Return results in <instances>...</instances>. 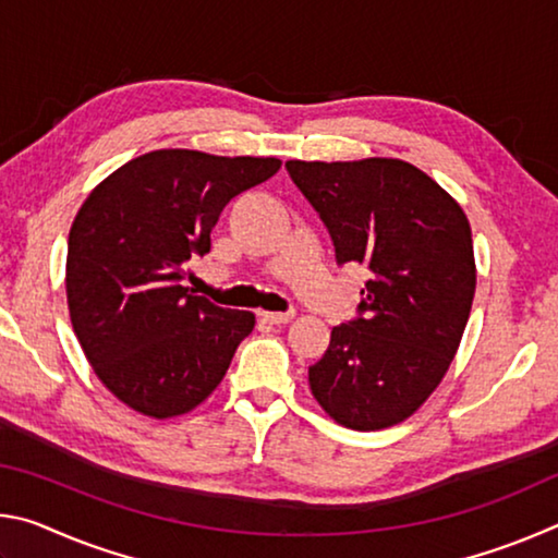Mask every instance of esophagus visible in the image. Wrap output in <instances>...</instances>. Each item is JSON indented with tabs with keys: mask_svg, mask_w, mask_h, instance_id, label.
<instances>
[{
	"mask_svg": "<svg viewBox=\"0 0 558 558\" xmlns=\"http://www.w3.org/2000/svg\"><path fill=\"white\" fill-rule=\"evenodd\" d=\"M292 317H295V313H260L263 323H270V325H288Z\"/></svg>",
	"mask_w": 558,
	"mask_h": 558,
	"instance_id": "obj_1",
	"label": "esophagus"
}]
</instances>
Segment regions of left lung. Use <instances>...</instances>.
I'll return each instance as SVG.
<instances>
[{
  "instance_id": "obj_1",
  "label": "left lung",
  "mask_w": 558,
  "mask_h": 558,
  "mask_svg": "<svg viewBox=\"0 0 558 558\" xmlns=\"http://www.w3.org/2000/svg\"><path fill=\"white\" fill-rule=\"evenodd\" d=\"M286 167L329 229L339 266L372 270L359 317L332 327L310 366V389L339 426H396L438 389L465 332L477 280L468 216L403 159Z\"/></svg>"
}]
</instances>
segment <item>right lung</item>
Here are the masks:
<instances>
[{
    "instance_id": "obj_1",
    "label": "right lung",
    "mask_w": 558,
    "mask_h": 558,
    "mask_svg": "<svg viewBox=\"0 0 558 558\" xmlns=\"http://www.w3.org/2000/svg\"><path fill=\"white\" fill-rule=\"evenodd\" d=\"M280 169L278 157L155 149L116 169L75 214L65 258L73 332L102 386L165 421L194 411L229 372L256 315L182 286L211 248L223 206Z\"/></svg>"
}]
</instances>
